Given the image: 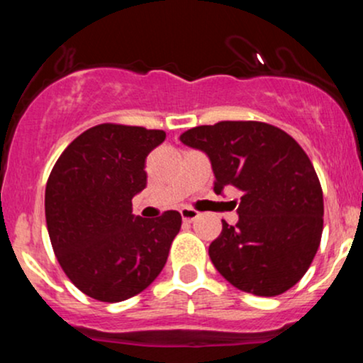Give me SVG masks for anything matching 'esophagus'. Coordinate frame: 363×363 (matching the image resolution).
<instances>
[{"mask_svg": "<svg viewBox=\"0 0 363 363\" xmlns=\"http://www.w3.org/2000/svg\"><path fill=\"white\" fill-rule=\"evenodd\" d=\"M181 216H182V220H184L186 223H191V222H194L196 218H198L199 216V213L196 210H193V208H182L181 210Z\"/></svg>", "mask_w": 363, "mask_h": 363, "instance_id": "esophagus-1", "label": "esophagus"}]
</instances>
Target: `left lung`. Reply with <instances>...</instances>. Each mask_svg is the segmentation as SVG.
Listing matches in <instances>:
<instances>
[{"label":"left lung","instance_id":"obj_1","mask_svg":"<svg viewBox=\"0 0 363 363\" xmlns=\"http://www.w3.org/2000/svg\"><path fill=\"white\" fill-rule=\"evenodd\" d=\"M205 152L215 193L242 191L239 222L222 220L210 259L235 289L274 297L309 269L323 235V189L314 165L290 135L259 121H220L181 135Z\"/></svg>","mask_w":363,"mask_h":363}]
</instances>
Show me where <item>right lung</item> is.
<instances>
[{"label":"right lung","instance_id":"1","mask_svg":"<svg viewBox=\"0 0 363 363\" xmlns=\"http://www.w3.org/2000/svg\"><path fill=\"white\" fill-rule=\"evenodd\" d=\"M165 140L162 129L99 124L66 147L45 186V222L54 254L78 290L123 302L164 269L181 213L133 215V196L147 187L145 162Z\"/></svg>","mask_w":363,"mask_h":363}]
</instances>
